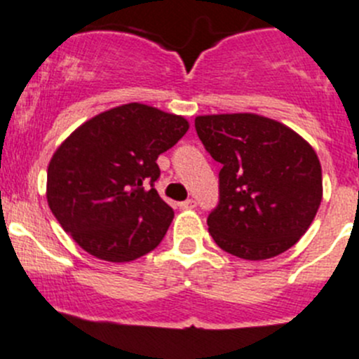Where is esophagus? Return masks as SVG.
Returning a JSON list of instances; mask_svg holds the SVG:
<instances>
[{
	"instance_id": "obj_1",
	"label": "esophagus",
	"mask_w": 359,
	"mask_h": 359,
	"mask_svg": "<svg viewBox=\"0 0 359 359\" xmlns=\"http://www.w3.org/2000/svg\"><path fill=\"white\" fill-rule=\"evenodd\" d=\"M195 207H196V202L193 198H187V200H184V202H180V209H184V210L195 209Z\"/></svg>"
}]
</instances>
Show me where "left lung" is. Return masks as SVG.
Listing matches in <instances>:
<instances>
[{
    "label": "left lung",
    "mask_w": 359,
    "mask_h": 359,
    "mask_svg": "<svg viewBox=\"0 0 359 359\" xmlns=\"http://www.w3.org/2000/svg\"><path fill=\"white\" fill-rule=\"evenodd\" d=\"M195 127L223 166L219 202L207 217L217 246L246 260L273 259L292 248L323 200V170L310 143L253 113L196 116Z\"/></svg>",
    "instance_id": "left-lung-1"
}]
</instances>
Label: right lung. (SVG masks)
<instances>
[{
	"instance_id": "1",
	"label": "right lung",
	"mask_w": 359,
	"mask_h": 359,
	"mask_svg": "<svg viewBox=\"0 0 359 359\" xmlns=\"http://www.w3.org/2000/svg\"><path fill=\"white\" fill-rule=\"evenodd\" d=\"M189 129L184 116L130 102L93 116L58 147L48 203L90 255L130 262L163 241L173 209L156 191L157 157Z\"/></svg>"
}]
</instances>
